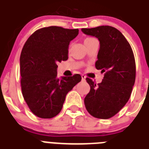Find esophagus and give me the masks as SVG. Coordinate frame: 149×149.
<instances>
[{
	"instance_id": "obj_1",
	"label": "esophagus",
	"mask_w": 149,
	"mask_h": 149,
	"mask_svg": "<svg viewBox=\"0 0 149 149\" xmlns=\"http://www.w3.org/2000/svg\"><path fill=\"white\" fill-rule=\"evenodd\" d=\"M85 78H86V76H85V75H82V80H85Z\"/></svg>"
}]
</instances>
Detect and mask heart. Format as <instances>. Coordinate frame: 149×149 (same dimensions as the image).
<instances>
[{
	"label": "heart",
	"mask_w": 149,
	"mask_h": 149,
	"mask_svg": "<svg viewBox=\"0 0 149 149\" xmlns=\"http://www.w3.org/2000/svg\"><path fill=\"white\" fill-rule=\"evenodd\" d=\"M91 39H92V38H87V39H85V40H91Z\"/></svg>",
	"instance_id": "heart-1"
}]
</instances>
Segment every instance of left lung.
Returning <instances> with one entry per match:
<instances>
[{
  "instance_id": "left-lung-1",
  "label": "left lung",
  "mask_w": 149,
  "mask_h": 149,
  "mask_svg": "<svg viewBox=\"0 0 149 149\" xmlns=\"http://www.w3.org/2000/svg\"><path fill=\"white\" fill-rule=\"evenodd\" d=\"M82 31L99 40L95 67L104 73L97 85L86 78L91 90L84 100L85 108L94 117L107 119L119 112L130 99L136 79L134 52L126 38L113 27L82 28Z\"/></svg>"
}]
</instances>
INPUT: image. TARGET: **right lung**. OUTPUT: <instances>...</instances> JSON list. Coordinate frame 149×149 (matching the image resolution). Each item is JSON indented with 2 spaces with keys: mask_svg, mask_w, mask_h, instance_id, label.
<instances>
[{
  "mask_svg": "<svg viewBox=\"0 0 149 149\" xmlns=\"http://www.w3.org/2000/svg\"><path fill=\"white\" fill-rule=\"evenodd\" d=\"M79 29L50 26L36 31L20 56L21 86L24 100L36 116L52 118L61 110L66 95L79 82V74L57 78V64L68 58L71 40Z\"/></svg>",
  "mask_w": 149,
  "mask_h": 149,
  "instance_id": "right-lung-1",
  "label": "right lung"
}]
</instances>
